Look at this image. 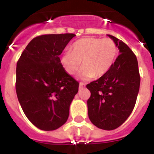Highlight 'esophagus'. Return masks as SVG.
Instances as JSON below:
<instances>
[{"instance_id":"34e87169","label":"esophagus","mask_w":154,"mask_h":154,"mask_svg":"<svg viewBox=\"0 0 154 154\" xmlns=\"http://www.w3.org/2000/svg\"><path fill=\"white\" fill-rule=\"evenodd\" d=\"M84 87H85V84H84L83 82H80V83H79V89H83Z\"/></svg>"}]
</instances>
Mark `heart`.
<instances>
[{"mask_svg": "<svg viewBox=\"0 0 154 154\" xmlns=\"http://www.w3.org/2000/svg\"><path fill=\"white\" fill-rule=\"evenodd\" d=\"M118 56V48L111 38L86 37L74 42L71 51H66L61 63L68 74L72 75L81 68L85 79H99L112 69Z\"/></svg>", "mask_w": 154, "mask_h": 154, "instance_id": "b5f03b06", "label": "heart"}]
</instances>
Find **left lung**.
Wrapping results in <instances>:
<instances>
[{"mask_svg":"<svg viewBox=\"0 0 154 154\" xmlns=\"http://www.w3.org/2000/svg\"><path fill=\"white\" fill-rule=\"evenodd\" d=\"M119 49L112 69L104 76L87 84L90 121L99 129L115 130L130 116L135 106L140 75L137 56L123 41L108 35Z\"/></svg>","mask_w":154,"mask_h":154,"instance_id":"8db88e82","label":"left lung"}]
</instances>
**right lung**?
<instances>
[{"label":"right lung","instance_id":"add662e5","mask_svg":"<svg viewBox=\"0 0 154 154\" xmlns=\"http://www.w3.org/2000/svg\"><path fill=\"white\" fill-rule=\"evenodd\" d=\"M75 34L34 38L17 62L16 92L25 116L42 130H55L69 118L79 83L69 75L59 55Z\"/></svg>","mask_w":154,"mask_h":154}]
</instances>
